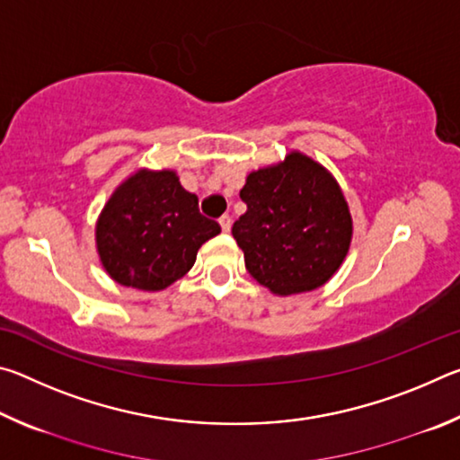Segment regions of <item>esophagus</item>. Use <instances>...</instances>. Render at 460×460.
<instances>
[{
	"mask_svg": "<svg viewBox=\"0 0 460 460\" xmlns=\"http://www.w3.org/2000/svg\"><path fill=\"white\" fill-rule=\"evenodd\" d=\"M219 225H221V229H223L225 233H229V231H231V217H229V215H223L221 219H219Z\"/></svg>",
	"mask_w": 460,
	"mask_h": 460,
	"instance_id": "34e87169",
	"label": "esophagus"
}]
</instances>
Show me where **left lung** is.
Here are the masks:
<instances>
[{
    "label": "left lung",
    "mask_w": 460,
    "mask_h": 460,
    "mask_svg": "<svg viewBox=\"0 0 460 460\" xmlns=\"http://www.w3.org/2000/svg\"><path fill=\"white\" fill-rule=\"evenodd\" d=\"M247 211L233 223L245 268L278 296L329 282L347 258L353 219L339 182L308 155L253 170L239 192Z\"/></svg>",
    "instance_id": "left-lung-1"
}]
</instances>
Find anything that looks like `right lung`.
<instances>
[{
  "label": "right lung",
  "mask_w": 460,
  "mask_h": 460,
  "mask_svg": "<svg viewBox=\"0 0 460 460\" xmlns=\"http://www.w3.org/2000/svg\"><path fill=\"white\" fill-rule=\"evenodd\" d=\"M221 227L199 211L174 170H137L121 182L99 215L101 263L115 282L146 292L164 290L189 271L200 245Z\"/></svg>",
  "instance_id": "right-lung-1"
}]
</instances>
